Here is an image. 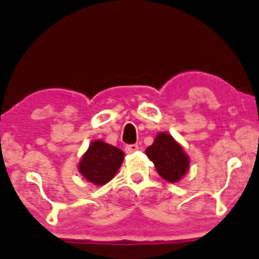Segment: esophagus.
Segmentation results:
<instances>
[{
	"label": "esophagus",
	"mask_w": 259,
	"mask_h": 259,
	"mask_svg": "<svg viewBox=\"0 0 259 259\" xmlns=\"http://www.w3.org/2000/svg\"><path fill=\"white\" fill-rule=\"evenodd\" d=\"M138 149H140V147H138L137 144H128L125 147V151L128 152V154H133V152L137 151Z\"/></svg>",
	"instance_id": "obj_1"
}]
</instances>
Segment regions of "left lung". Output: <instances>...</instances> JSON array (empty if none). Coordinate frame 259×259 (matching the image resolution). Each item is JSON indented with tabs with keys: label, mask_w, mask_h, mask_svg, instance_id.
<instances>
[{
	"label": "left lung",
	"mask_w": 259,
	"mask_h": 259,
	"mask_svg": "<svg viewBox=\"0 0 259 259\" xmlns=\"http://www.w3.org/2000/svg\"><path fill=\"white\" fill-rule=\"evenodd\" d=\"M147 156L154 163L159 176L176 183L189 167V158L181 145L170 135L159 134L154 143L147 148Z\"/></svg>",
	"instance_id": "8db88e82"
}]
</instances>
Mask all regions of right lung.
<instances>
[{"instance_id": "1", "label": "right lung", "mask_w": 259, "mask_h": 259, "mask_svg": "<svg viewBox=\"0 0 259 259\" xmlns=\"http://www.w3.org/2000/svg\"><path fill=\"white\" fill-rule=\"evenodd\" d=\"M122 150L102 141L90 144L88 151L79 162V172L96 185H103L112 180L123 162Z\"/></svg>"}]
</instances>
